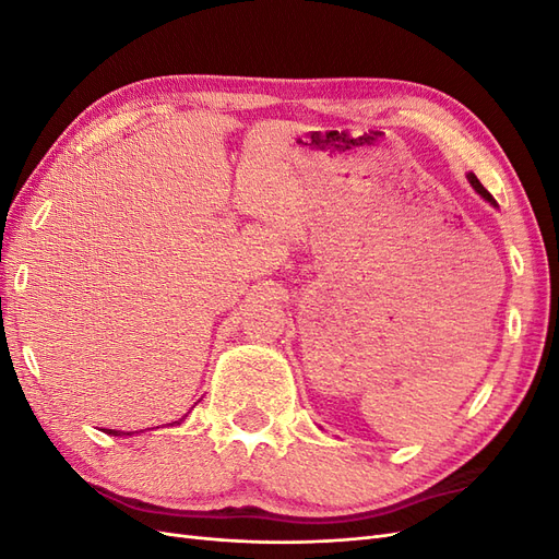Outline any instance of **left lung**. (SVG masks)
I'll return each mask as SVG.
<instances>
[{"label": "left lung", "mask_w": 559, "mask_h": 559, "mask_svg": "<svg viewBox=\"0 0 559 559\" xmlns=\"http://www.w3.org/2000/svg\"><path fill=\"white\" fill-rule=\"evenodd\" d=\"M468 181L473 183V189H476L485 200H489V202H492V205H497V202H495V198L492 195H489V191L485 189V186L478 181V177L476 175H468Z\"/></svg>", "instance_id": "left-lung-1"}]
</instances>
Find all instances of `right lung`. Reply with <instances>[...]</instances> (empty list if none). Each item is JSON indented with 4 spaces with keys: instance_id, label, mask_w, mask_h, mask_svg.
<instances>
[{
    "instance_id": "right-lung-1",
    "label": "right lung",
    "mask_w": 559,
    "mask_h": 559,
    "mask_svg": "<svg viewBox=\"0 0 559 559\" xmlns=\"http://www.w3.org/2000/svg\"><path fill=\"white\" fill-rule=\"evenodd\" d=\"M175 425H181V419H179V421H175ZM105 431H107V433H111V436H123L121 431H114V429H105Z\"/></svg>"
}]
</instances>
